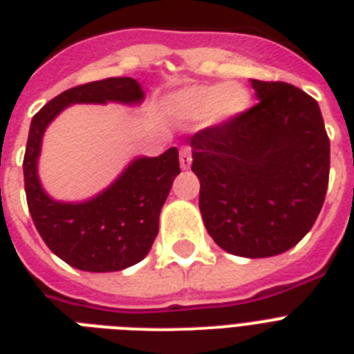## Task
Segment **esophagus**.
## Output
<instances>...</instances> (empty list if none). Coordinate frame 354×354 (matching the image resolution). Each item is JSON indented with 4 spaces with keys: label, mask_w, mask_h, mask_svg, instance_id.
I'll return each mask as SVG.
<instances>
[{
    "label": "esophagus",
    "mask_w": 354,
    "mask_h": 354,
    "mask_svg": "<svg viewBox=\"0 0 354 354\" xmlns=\"http://www.w3.org/2000/svg\"><path fill=\"white\" fill-rule=\"evenodd\" d=\"M189 165H191V148L182 147L180 148V167L189 169Z\"/></svg>",
    "instance_id": "1"
}]
</instances>
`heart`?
<instances>
[{
	"label": "heart",
	"instance_id": "b5f03b06",
	"mask_svg": "<svg viewBox=\"0 0 354 354\" xmlns=\"http://www.w3.org/2000/svg\"><path fill=\"white\" fill-rule=\"evenodd\" d=\"M250 107V94L239 83L226 85H191L172 93L163 102V111L174 120L206 118L207 124L232 122Z\"/></svg>",
	"mask_w": 354,
	"mask_h": 354
}]
</instances>
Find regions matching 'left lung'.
<instances>
[{
  "label": "left lung",
  "instance_id": "1",
  "mask_svg": "<svg viewBox=\"0 0 354 354\" xmlns=\"http://www.w3.org/2000/svg\"><path fill=\"white\" fill-rule=\"evenodd\" d=\"M258 104L189 137L202 219L221 249L243 258L282 254L319 215L330 142L312 96L282 81L250 80Z\"/></svg>",
  "mask_w": 354,
  "mask_h": 354
}]
</instances>
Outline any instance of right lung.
<instances>
[{
  "label": "right lung",
  "mask_w": 354,
  "mask_h": 354,
  "mask_svg": "<svg viewBox=\"0 0 354 354\" xmlns=\"http://www.w3.org/2000/svg\"><path fill=\"white\" fill-rule=\"evenodd\" d=\"M145 91L133 77H107L64 91L31 120L24 156V182L29 213L40 237L68 266L91 271H122L145 258L159 230V212L180 174L178 148L158 158H135L115 182L93 198H51L39 178L42 137L59 113L74 104L137 105Z\"/></svg>",
  "instance_id": "1"
}]
</instances>
